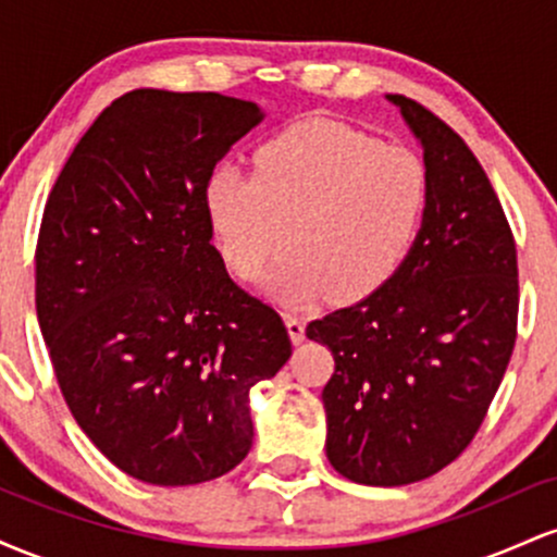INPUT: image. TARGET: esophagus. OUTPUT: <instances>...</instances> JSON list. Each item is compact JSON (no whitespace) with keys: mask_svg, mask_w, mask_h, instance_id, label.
Instances as JSON below:
<instances>
[{"mask_svg":"<svg viewBox=\"0 0 557 557\" xmlns=\"http://www.w3.org/2000/svg\"><path fill=\"white\" fill-rule=\"evenodd\" d=\"M285 327H287V335H290V341L296 343V345L306 341V322H304V317L287 314L285 317Z\"/></svg>","mask_w":557,"mask_h":557,"instance_id":"esophagus-1","label":"esophagus"}]
</instances>
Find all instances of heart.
Wrapping results in <instances>:
<instances>
[{"label": "heart", "mask_w": 557, "mask_h": 557, "mask_svg": "<svg viewBox=\"0 0 557 557\" xmlns=\"http://www.w3.org/2000/svg\"><path fill=\"white\" fill-rule=\"evenodd\" d=\"M426 201L419 154L327 120L267 140L257 170L220 164L203 188L216 246L238 277L259 274L290 246L264 283L285 304L327 287L332 298L354 300L387 283L417 240Z\"/></svg>", "instance_id": "1"}]
</instances>
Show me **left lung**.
I'll use <instances>...</instances> for the list:
<instances>
[{
    "mask_svg": "<svg viewBox=\"0 0 557 557\" xmlns=\"http://www.w3.org/2000/svg\"><path fill=\"white\" fill-rule=\"evenodd\" d=\"M424 149L430 201L387 283L306 327L327 345V458L345 479L400 487L469 447L516 345L519 264L490 177L430 110L387 94Z\"/></svg>",
    "mask_w": 557,
    "mask_h": 557,
    "instance_id": "1",
    "label": "left lung"
}]
</instances>
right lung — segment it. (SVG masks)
<instances>
[{
	"mask_svg": "<svg viewBox=\"0 0 557 557\" xmlns=\"http://www.w3.org/2000/svg\"><path fill=\"white\" fill-rule=\"evenodd\" d=\"M264 120L253 101L136 88L57 177L36 246V314L75 421L140 482L185 487L248 456V395L290 359L272 306L230 280L203 188Z\"/></svg>",
	"mask_w": 557,
	"mask_h": 557,
	"instance_id": "add662e5",
	"label": "right lung"
}]
</instances>
